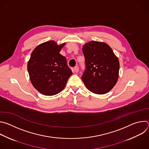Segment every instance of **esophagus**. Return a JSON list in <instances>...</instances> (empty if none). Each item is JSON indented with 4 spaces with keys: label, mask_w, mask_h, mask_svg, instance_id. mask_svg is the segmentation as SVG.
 I'll list each match as a JSON object with an SVG mask.
<instances>
[{
    "label": "esophagus",
    "mask_w": 149,
    "mask_h": 149,
    "mask_svg": "<svg viewBox=\"0 0 149 149\" xmlns=\"http://www.w3.org/2000/svg\"><path fill=\"white\" fill-rule=\"evenodd\" d=\"M74 71H75V72H78V71H79V67H78V66H75V67H74Z\"/></svg>",
    "instance_id": "obj_1"
}]
</instances>
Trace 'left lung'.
<instances>
[{"label":"left lung","mask_w":149,"mask_h":149,"mask_svg":"<svg viewBox=\"0 0 149 149\" xmlns=\"http://www.w3.org/2000/svg\"><path fill=\"white\" fill-rule=\"evenodd\" d=\"M85 70L81 79L91 92L104 94L116 85L118 78L119 61L104 42L90 41L84 45Z\"/></svg>","instance_id":"left-lung-1"}]
</instances>
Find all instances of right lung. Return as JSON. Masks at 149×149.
I'll return each mask as SVG.
<instances>
[{"label":"right lung","instance_id":"obj_1","mask_svg":"<svg viewBox=\"0 0 149 149\" xmlns=\"http://www.w3.org/2000/svg\"><path fill=\"white\" fill-rule=\"evenodd\" d=\"M65 43L57 45L49 40L37 46L28 62V71L33 86L41 94L54 95L65 88L72 72L65 56L59 54Z\"/></svg>","mask_w":149,"mask_h":149}]
</instances>
